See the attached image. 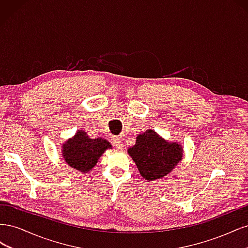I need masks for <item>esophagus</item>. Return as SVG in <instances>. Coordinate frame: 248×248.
<instances>
[{
  "instance_id": "1",
  "label": "esophagus",
  "mask_w": 248,
  "mask_h": 248,
  "mask_svg": "<svg viewBox=\"0 0 248 248\" xmlns=\"http://www.w3.org/2000/svg\"><path fill=\"white\" fill-rule=\"evenodd\" d=\"M112 144H114V146H115L118 150L123 148V141H122L121 140H120L119 138H114V139H112Z\"/></svg>"
}]
</instances>
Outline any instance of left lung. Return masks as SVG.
Segmentation results:
<instances>
[{
	"label": "left lung",
	"mask_w": 248,
	"mask_h": 248,
	"mask_svg": "<svg viewBox=\"0 0 248 248\" xmlns=\"http://www.w3.org/2000/svg\"><path fill=\"white\" fill-rule=\"evenodd\" d=\"M137 164L140 176L147 181L161 179L176 168L183 158V148L178 141H169L152 129L137 137L136 144L127 150Z\"/></svg>",
	"instance_id": "8db88e82"
}]
</instances>
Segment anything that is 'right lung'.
Here are the masks:
<instances>
[{"mask_svg":"<svg viewBox=\"0 0 248 248\" xmlns=\"http://www.w3.org/2000/svg\"><path fill=\"white\" fill-rule=\"evenodd\" d=\"M111 148L106 139H90L86 131L78 130L62 145V156L69 167L78 171L89 172L102 154Z\"/></svg>","mask_w":248,"mask_h":248,"instance_id":"1","label":"right lung"}]
</instances>
